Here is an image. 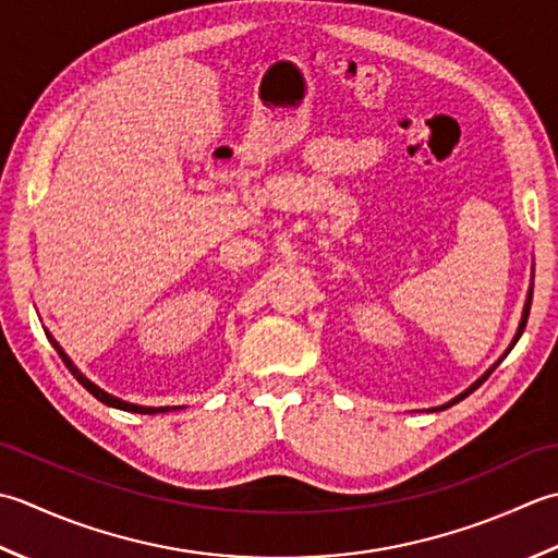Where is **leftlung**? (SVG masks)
<instances>
[{"label":"left lung","mask_w":558,"mask_h":558,"mask_svg":"<svg viewBox=\"0 0 558 558\" xmlns=\"http://www.w3.org/2000/svg\"><path fill=\"white\" fill-rule=\"evenodd\" d=\"M530 305H532V287H530V291H527V301H525V308H522V317H520L518 332H515V337H513V342H510V347L506 349V354H504V356H508V351H510V349H513V347L518 344V339H520V335H522V332H525V325H527V315H530ZM504 356H501V359H498V361L494 363V366H492V368H488V371H486V373L482 375V378H480V380H476V383H472V385H470V388H468V390H464L462 395H458V397H454V400H450L448 404H442V407H436V409H430V412H440V409H448V407H452V404H458L460 400H464V397H468V395H472V392H474L476 388H480V385H482V383H484V380L488 378V375H492V373L496 371V366H498V363H501V361H504Z\"/></svg>","instance_id":"left-lung-1"}]
</instances>
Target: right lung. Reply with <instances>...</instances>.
<instances>
[{
    "label": "right lung",
    "instance_id": "obj_1",
    "mask_svg": "<svg viewBox=\"0 0 558 558\" xmlns=\"http://www.w3.org/2000/svg\"><path fill=\"white\" fill-rule=\"evenodd\" d=\"M45 335H48V339H50V344H52V347L57 349V354H60V356H62V361H64V366L72 371V375H74V378H76L78 383H82V385H84V388H86V390H88L90 395H94L98 402H104V404H108V407H116V409H122V412H136V414H156V412H168V407H142V404H132V402H124V400H120V397H116V395H110V392H106V390H100L96 383H90V380L86 378V375H84L82 371H78V368L74 366V361H72L70 356H66V354H64V351H62V347H60V344H57V342H54V339H52V335H50V332H45ZM173 409H178V407H173Z\"/></svg>",
    "mask_w": 558,
    "mask_h": 558
}]
</instances>
